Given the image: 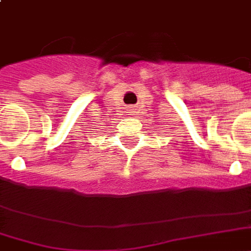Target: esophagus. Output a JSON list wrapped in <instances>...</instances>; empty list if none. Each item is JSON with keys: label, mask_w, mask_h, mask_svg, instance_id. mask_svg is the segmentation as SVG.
I'll return each instance as SVG.
<instances>
[{"label": "esophagus", "mask_w": 251, "mask_h": 251, "mask_svg": "<svg viewBox=\"0 0 251 251\" xmlns=\"http://www.w3.org/2000/svg\"><path fill=\"white\" fill-rule=\"evenodd\" d=\"M127 113H129V115H134V107H129Z\"/></svg>", "instance_id": "esophagus-1"}]
</instances>
